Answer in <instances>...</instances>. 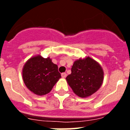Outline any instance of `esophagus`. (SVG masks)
<instances>
[{
  "label": "esophagus",
  "instance_id": "1",
  "mask_svg": "<svg viewBox=\"0 0 130 130\" xmlns=\"http://www.w3.org/2000/svg\"><path fill=\"white\" fill-rule=\"evenodd\" d=\"M61 76L62 78H65L66 76H67V74L66 73H62L61 74Z\"/></svg>",
  "mask_w": 130,
  "mask_h": 130
}]
</instances>
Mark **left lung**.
Instances as JSON below:
<instances>
[{
	"mask_svg": "<svg viewBox=\"0 0 130 130\" xmlns=\"http://www.w3.org/2000/svg\"><path fill=\"white\" fill-rule=\"evenodd\" d=\"M73 92L81 98H87L96 92L104 81V70L99 63L89 57L76 60L72 73L66 78Z\"/></svg>",
	"mask_w": 130,
	"mask_h": 130,
	"instance_id": "8db88e82",
	"label": "left lung"
}]
</instances>
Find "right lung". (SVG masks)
<instances>
[{
    "label": "right lung",
    "instance_id": "1",
    "mask_svg": "<svg viewBox=\"0 0 130 130\" xmlns=\"http://www.w3.org/2000/svg\"><path fill=\"white\" fill-rule=\"evenodd\" d=\"M24 83L34 94L43 96L51 92L61 77L58 66L49 57L41 55L31 57L26 62L22 71Z\"/></svg>",
    "mask_w": 130,
    "mask_h": 130
}]
</instances>
